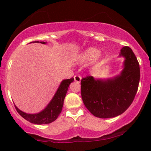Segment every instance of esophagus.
<instances>
[{
  "mask_svg": "<svg viewBox=\"0 0 151 151\" xmlns=\"http://www.w3.org/2000/svg\"><path fill=\"white\" fill-rule=\"evenodd\" d=\"M74 81H76L77 83H80L81 82V78L80 76H78V75L74 76Z\"/></svg>",
  "mask_w": 151,
  "mask_h": 151,
  "instance_id": "esophagus-1",
  "label": "esophagus"
}]
</instances>
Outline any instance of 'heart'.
I'll return each mask as SVG.
<instances>
[{"label":"heart","instance_id":"b5f03b06","mask_svg":"<svg viewBox=\"0 0 151 151\" xmlns=\"http://www.w3.org/2000/svg\"><path fill=\"white\" fill-rule=\"evenodd\" d=\"M100 50L93 47L86 48L82 52H81L77 58V61L80 63H86V62H92L96 60L99 56Z\"/></svg>","mask_w":151,"mask_h":151}]
</instances>
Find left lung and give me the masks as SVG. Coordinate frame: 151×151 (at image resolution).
Segmentation results:
<instances>
[{
  "instance_id": "1",
  "label": "left lung",
  "mask_w": 151,
  "mask_h": 151,
  "mask_svg": "<svg viewBox=\"0 0 151 151\" xmlns=\"http://www.w3.org/2000/svg\"><path fill=\"white\" fill-rule=\"evenodd\" d=\"M119 57L124 58L119 74L106 79L89 76L81 81L82 101L96 117L109 119L121 115L132 104L136 94L140 81L138 60L129 47L121 48Z\"/></svg>"
}]
</instances>
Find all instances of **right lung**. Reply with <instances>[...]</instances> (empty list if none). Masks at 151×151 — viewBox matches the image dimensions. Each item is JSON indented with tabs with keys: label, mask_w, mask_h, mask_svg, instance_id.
<instances>
[{
	"label": "right lung",
	"mask_w": 151,
	"mask_h": 151,
	"mask_svg": "<svg viewBox=\"0 0 151 151\" xmlns=\"http://www.w3.org/2000/svg\"><path fill=\"white\" fill-rule=\"evenodd\" d=\"M32 42L41 43L44 45L47 43V42H39V41H35L30 43ZM73 81V77L62 80L51 101L41 111L35 114H27L20 110L15 105L17 111L22 118L32 124L41 125V124H48L53 122L58 119V116L61 113L66 93L67 92L69 86Z\"/></svg>",
	"instance_id": "right-lung-1"
}]
</instances>
